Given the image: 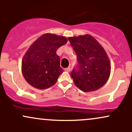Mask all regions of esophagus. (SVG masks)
Listing matches in <instances>:
<instances>
[{
	"instance_id": "obj_1",
	"label": "esophagus",
	"mask_w": 132,
	"mask_h": 132,
	"mask_svg": "<svg viewBox=\"0 0 132 132\" xmlns=\"http://www.w3.org/2000/svg\"><path fill=\"white\" fill-rule=\"evenodd\" d=\"M64 71H66V72H70V71H71V68H69V67L65 68V69H64Z\"/></svg>"
}]
</instances>
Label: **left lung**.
<instances>
[{"label":"left lung","mask_w":132,"mask_h":132,"mask_svg":"<svg viewBox=\"0 0 132 132\" xmlns=\"http://www.w3.org/2000/svg\"><path fill=\"white\" fill-rule=\"evenodd\" d=\"M68 40L77 55L78 64L71 73L75 85L84 92L101 88L109 78L111 68L103 47L89 35Z\"/></svg>","instance_id":"left-lung-1"}]
</instances>
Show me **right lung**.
<instances>
[{
  "label": "right lung",
  "mask_w": 132,
  "mask_h": 132,
  "mask_svg": "<svg viewBox=\"0 0 132 132\" xmlns=\"http://www.w3.org/2000/svg\"><path fill=\"white\" fill-rule=\"evenodd\" d=\"M67 42L64 37L46 33L30 46L22 62L23 76L28 84L35 88L45 89L56 82L63 70L56 52Z\"/></svg>",
  "instance_id": "obj_1"
}]
</instances>
